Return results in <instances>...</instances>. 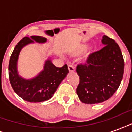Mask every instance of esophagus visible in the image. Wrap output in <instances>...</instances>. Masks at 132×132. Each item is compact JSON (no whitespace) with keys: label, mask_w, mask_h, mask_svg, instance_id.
<instances>
[{"label":"esophagus","mask_w":132,"mask_h":132,"mask_svg":"<svg viewBox=\"0 0 132 132\" xmlns=\"http://www.w3.org/2000/svg\"><path fill=\"white\" fill-rule=\"evenodd\" d=\"M68 69L69 70V72H74L75 70L74 67L71 66V65H68Z\"/></svg>","instance_id":"34e87169"}]
</instances>
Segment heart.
I'll return each mask as SVG.
<instances>
[{
    "label": "heart",
    "mask_w": 132,
    "mask_h": 132,
    "mask_svg": "<svg viewBox=\"0 0 132 132\" xmlns=\"http://www.w3.org/2000/svg\"><path fill=\"white\" fill-rule=\"evenodd\" d=\"M86 47H87L86 45H85V44L84 45H82L80 48H79L78 49L76 50V51H75L73 53H74L75 55H79V54H80L81 53V52L84 51V50L86 49Z\"/></svg>",
    "instance_id": "1"
}]
</instances>
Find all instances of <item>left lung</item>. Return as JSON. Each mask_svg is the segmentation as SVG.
Here are the masks:
<instances>
[{"label":"left lung","instance_id":"8db88e82","mask_svg":"<svg viewBox=\"0 0 132 132\" xmlns=\"http://www.w3.org/2000/svg\"><path fill=\"white\" fill-rule=\"evenodd\" d=\"M101 42L104 47L90 55L86 64L77 66L80 79L77 94L86 104L108 100L123 79L124 60L119 46L107 36H103Z\"/></svg>","mask_w":132,"mask_h":132}]
</instances>
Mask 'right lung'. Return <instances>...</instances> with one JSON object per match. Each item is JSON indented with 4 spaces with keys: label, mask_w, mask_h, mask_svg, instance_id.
Returning a JSON list of instances; mask_svg holds the SVG:
<instances>
[{
    "label": "right lung",
    "mask_w": 132,
    "mask_h": 132,
    "mask_svg": "<svg viewBox=\"0 0 132 132\" xmlns=\"http://www.w3.org/2000/svg\"><path fill=\"white\" fill-rule=\"evenodd\" d=\"M47 39L42 36L25 37L15 46L9 63V79L11 86L16 94L24 101L32 103L45 101L51 98L63 79L68 72L65 64L61 68L56 67L51 58L45 61L41 72L31 79H24L18 71V61L20 53L25 46L37 42L44 44Z\"/></svg>",
    "instance_id": "right-lung-1"
}]
</instances>
